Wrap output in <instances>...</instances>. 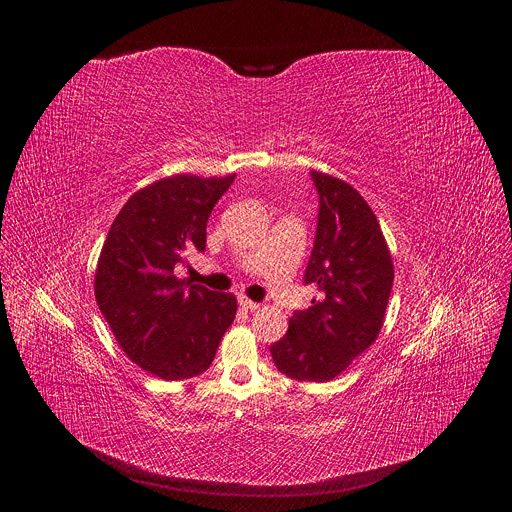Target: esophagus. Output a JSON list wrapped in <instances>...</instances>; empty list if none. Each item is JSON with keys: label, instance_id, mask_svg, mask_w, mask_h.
<instances>
[{"label": "esophagus", "instance_id": "esophagus-1", "mask_svg": "<svg viewBox=\"0 0 512 512\" xmlns=\"http://www.w3.org/2000/svg\"><path fill=\"white\" fill-rule=\"evenodd\" d=\"M239 306L243 308V310H247V312H255V310H259V304L257 302H251L249 298H245V296H241L239 298Z\"/></svg>", "mask_w": 512, "mask_h": 512}]
</instances>
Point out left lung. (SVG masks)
<instances>
[{
    "label": "left lung",
    "instance_id": "left-lung-1",
    "mask_svg": "<svg viewBox=\"0 0 512 512\" xmlns=\"http://www.w3.org/2000/svg\"><path fill=\"white\" fill-rule=\"evenodd\" d=\"M320 198L314 249L304 281L318 296L289 318L271 344L279 373L326 383L379 336L393 287V259L375 212L350 184L312 170Z\"/></svg>",
    "mask_w": 512,
    "mask_h": 512
}]
</instances>
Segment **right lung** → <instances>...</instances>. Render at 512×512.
<instances>
[{
    "mask_svg": "<svg viewBox=\"0 0 512 512\" xmlns=\"http://www.w3.org/2000/svg\"><path fill=\"white\" fill-rule=\"evenodd\" d=\"M233 180L176 174L145 186L119 210L103 243L99 310L123 352L164 381L204 373L235 320L233 294L174 273L190 251H204L208 216Z\"/></svg>",
    "mask_w": 512,
    "mask_h": 512,
    "instance_id": "add662e5",
    "label": "right lung"
}]
</instances>
